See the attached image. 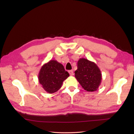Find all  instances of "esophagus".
<instances>
[{
    "instance_id": "esophagus-1",
    "label": "esophagus",
    "mask_w": 134,
    "mask_h": 134,
    "mask_svg": "<svg viewBox=\"0 0 134 134\" xmlns=\"http://www.w3.org/2000/svg\"><path fill=\"white\" fill-rule=\"evenodd\" d=\"M69 74H70V75H71V76H72V75H73L74 74H73V70H69Z\"/></svg>"
}]
</instances>
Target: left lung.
<instances>
[{"label":"left lung","mask_w":134,"mask_h":134,"mask_svg":"<svg viewBox=\"0 0 134 134\" xmlns=\"http://www.w3.org/2000/svg\"><path fill=\"white\" fill-rule=\"evenodd\" d=\"M75 77L84 90L94 92L98 90L102 80V74L99 68L94 62L80 58L77 63Z\"/></svg>","instance_id":"obj_1"}]
</instances>
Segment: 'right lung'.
Listing matches in <instances>:
<instances>
[{
    "label": "right lung",
    "mask_w": 134,
    "mask_h": 134,
    "mask_svg": "<svg viewBox=\"0 0 134 134\" xmlns=\"http://www.w3.org/2000/svg\"><path fill=\"white\" fill-rule=\"evenodd\" d=\"M69 76L63 65L51 60L43 64L38 73V82L46 92L52 94L62 87L64 81Z\"/></svg>",
    "instance_id": "1"
}]
</instances>
